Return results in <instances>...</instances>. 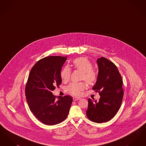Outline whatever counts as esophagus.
<instances>
[{
  "label": "esophagus",
  "instance_id": "34e87169",
  "mask_svg": "<svg viewBox=\"0 0 146 146\" xmlns=\"http://www.w3.org/2000/svg\"><path fill=\"white\" fill-rule=\"evenodd\" d=\"M81 100V98H79V97H74V98H73V100H74V101H78V100Z\"/></svg>",
  "mask_w": 146,
  "mask_h": 146
}]
</instances>
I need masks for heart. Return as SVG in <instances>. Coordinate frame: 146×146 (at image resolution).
Masks as SVG:
<instances>
[{"label":"heart","mask_w":146,"mask_h":146,"mask_svg":"<svg viewBox=\"0 0 146 146\" xmlns=\"http://www.w3.org/2000/svg\"><path fill=\"white\" fill-rule=\"evenodd\" d=\"M73 64L74 67L83 72L82 76L88 84L95 83L97 79V73L95 70H92V64L85 57H79L75 59ZM70 70L68 67H65L61 72V78L63 82H67L70 77ZM85 88V84L84 83H71L67 86V90L68 93L73 96H80L82 91Z\"/></svg>","instance_id":"1"}]
</instances>
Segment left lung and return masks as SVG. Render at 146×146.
<instances>
[{
    "label": "left lung",
    "mask_w": 146,
    "mask_h": 146,
    "mask_svg": "<svg viewBox=\"0 0 146 146\" xmlns=\"http://www.w3.org/2000/svg\"><path fill=\"white\" fill-rule=\"evenodd\" d=\"M97 79L92 89L99 92V101L88 99L86 115L91 121L102 123L108 121L118 112L123 100V80L117 66L101 57L97 60Z\"/></svg>",
    "instance_id": "obj_1"
}]
</instances>
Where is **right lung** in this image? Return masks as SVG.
I'll return each instance as SVG.
<instances>
[{
    "label": "right lung",
    "mask_w": 146,
    "mask_h": 146,
    "mask_svg": "<svg viewBox=\"0 0 146 146\" xmlns=\"http://www.w3.org/2000/svg\"><path fill=\"white\" fill-rule=\"evenodd\" d=\"M66 57L48 56L38 61L31 70L25 94L31 111L45 125H54L68 116L73 98L60 96L56 100L52 91L61 84V71Z\"/></svg>",
    "instance_id": "add662e5"
}]
</instances>
